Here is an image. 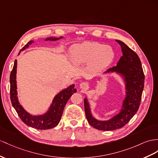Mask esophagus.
<instances>
[{
	"mask_svg": "<svg viewBox=\"0 0 158 158\" xmlns=\"http://www.w3.org/2000/svg\"><path fill=\"white\" fill-rule=\"evenodd\" d=\"M80 88L82 89L83 90H86L88 88V85L87 83H85V82H83L80 84Z\"/></svg>",
	"mask_w": 158,
	"mask_h": 158,
	"instance_id": "obj_1",
	"label": "esophagus"
}]
</instances>
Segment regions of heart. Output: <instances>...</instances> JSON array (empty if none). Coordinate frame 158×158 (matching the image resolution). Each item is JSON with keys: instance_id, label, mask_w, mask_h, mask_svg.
Masks as SVG:
<instances>
[{"instance_id": "heart-1", "label": "heart", "mask_w": 158, "mask_h": 158, "mask_svg": "<svg viewBox=\"0 0 158 158\" xmlns=\"http://www.w3.org/2000/svg\"><path fill=\"white\" fill-rule=\"evenodd\" d=\"M71 53L75 64L89 63V67L94 71L103 69L114 58V52L111 47L95 42L76 44L72 47Z\"/></svg>"}]
</instances>
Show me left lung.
I'll list each match as a JSON object with an SVG mask.
<instances>
[{
  "label": "left lung",
  "mask_w": 158,
  "mask_h": 158,
  "mask_svg": "<svg viewBox=\"0 0 158 158\" xmlns=\"http://www.w3.org/2000/svg\"><path fill=\"white\" fill-rule=\"evenodd\" d=\"M121 47V56L117 66L109 69L106 72H117L122 75L126 83L127 95L123 109L119 114L108 121H99L91 115L87 99H84L85 113L92 127L102 131H111L123 127L126 125L139 107L144 87L145 75L141 60L135 52L121 40H115Z\"/></svg>",
  "instance_id": "left-lung-1"
}]
</instances>
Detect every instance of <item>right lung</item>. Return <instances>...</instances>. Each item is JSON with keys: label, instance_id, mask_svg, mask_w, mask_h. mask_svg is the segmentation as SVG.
Segmentation results:
<instances>
[{"label": "right lung", "instance_id": "obj_1", "mask_svg": "<svg viewBox=\"0 0 158 158\" xmlns=\"http://www.w3.org/2000/svg\"><path fill=\"white\" fill-rule=\"evenodd\" d=\"M62 38V37H60ZM59 38H47L46 40H55ZM33 43V40H31L26 45L24 46L22 49L25 50L29 46V44ZM17 60H15L13 70L11 71L10 75V96L12 105L15 110L17 111L19 118L28 126L33 127L37 129H49L55 127L59 123L63 114L64 107L69 99L71 96L77 91L74 88L75 85H73L67 87L66 89L60 91L56 95L52 101V103L50 107L49 110L43 115H32L24 110L23 107L19 104L17 98V83H16V73H17Z\"/></svg>", "mask_w": 158, "mask_h": 158}]
</instances>
